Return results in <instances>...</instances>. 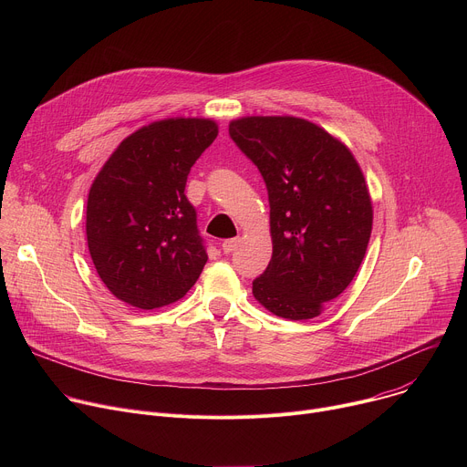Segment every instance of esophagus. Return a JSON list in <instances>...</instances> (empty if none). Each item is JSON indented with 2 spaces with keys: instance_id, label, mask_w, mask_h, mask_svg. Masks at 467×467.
<instances>
[{
  "instance_id": "34e87169",
  "label": "esophagus",
  "mask_w": 467,
  "mask_h": 467,
  "mask_svg": "<svg viewBox=\"0 0 467 467\" xmlns=\"http://www.w3.org/2000/svg\"><path fill=\"white\" fill-rule=\"evenodd\" d=\"M238 238H231V240H225L223 244H222V249H223V253L225 254H229V253H233L234 249H236V245H238Z\"/></svg>"
}]
</instances>
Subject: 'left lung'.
Wrapping results in <instances>:
<instances>
[{"instance_id":"1","label":"left lung","mask_w":467,"mask_h":467,"mask_svg":"<svg viewBox=\"0 0 467 467\" xmlns=\"http://www.w3.org/2000/svg\"><path fill=\"white\" fill-rule=\"evenodd\" d=\"M229 137L258 168L270 199L274 253L254 299L286 319H310L357 275L371 234L369 192L351 151L294 116L231 121Z\"/></svg>"}]
</instances>
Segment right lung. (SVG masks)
<instances>
[{"mask_svg":"<svg viewBox=\"0 0 467 467\" xmlns=\"http://www.w3.org/2000/svg\"><path fill=\"white\" fill-rule=\"evenodd\" d=\"M216 137L213 119L155 121L127 137L92 182L88 251L119 301L159 308L181 299L202 275L209 256L184 186Z\"/></svg>","mask_w":467,"mask_h":467,"instance_id":"add662e5","label":"right lung"}]
</instances>
